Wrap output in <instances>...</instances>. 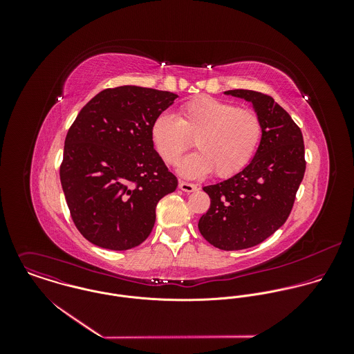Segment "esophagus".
I'll return each instance as SVG.
<instances>
[{
	"label": "esophagus",
	"instance_id": "obj_1",
	"mask_svg": "<svg viewBox=\"0 0 354 354\" xmlns=\"http://www.w3.org/2000/svg\"><path fill=\"white\" fill-rule=\"evenodd\" d=\"M178 187H180V189L184 191V192H195V191H198V185L191 184V183H187V181H180Z\"/></svg>",
	"mask_w": 354,
	"mask_h": 354
}]
</instances>
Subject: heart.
<instances>
[{
    "label": "heart",
    "instance_id": "1",
    "mask_svg": "<svg viewBox=\"0 0 354 354\" xmlns=\"http://www.w3.org/2000/svg\"><path fill=\"white\" fill-rule=\"evenodd\" d=\"M151 138L167 165H176L195 139L199 151L183 159L178 171L199 178L214 170L216 177L227 178L252 160L263 138V122L252 109L198 97L180 107L178 118L159 114L152 122Z\"/></svg>",
    "mask_w": 354,
    "mask_h": 354
}]
</instances>
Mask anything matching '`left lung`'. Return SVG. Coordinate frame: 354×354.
Returning a JSON list of instances; mask_svg holds the SVG:
<instances>
[{
	"mask_svg": "<svg viewBox=\"0 0 354 354\" xmlns=\"http://www.w3.org/2000/svg\"><path fill=\"white\" fill-rule=\"evenodd\" d=\"M225 94L252 102L263 122V138L244 170L203 188L211 204L198 226L211 245L240 251L263 243L286 222L306 162L301 129L270 95L252 90Z\"/></svg>",
	"mask_w": 354,
	"mask_h": 354,
	"instance_id": "1",
	"label": "left lung"
}]
</instances>
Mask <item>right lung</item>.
Instances as JSON below:
<instances>
[{
	"mask_svg": "<svg viewBox=\"0 0 354 354\" xmlns=\"http://www.w3.org/2000/svg\"><path fill=\"white\" fill-rule=\"evenodd\" d=\"M177 98L138 86L106 88L71 125L59 180L72 221L90 243L113 251L140 245L158 202L177 177L153 150V120Z\"/></svg>",
	"mask_w": 354,
	"mask_h": 354,
	"instance_id": "add662e5",
	"label": "right lung"
}]
</instances>
